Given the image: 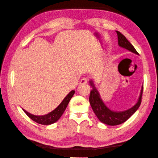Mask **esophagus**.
Segmentation results:
<instances>
[{"mask_svg": "<svg viewBox=\"0 0 158 158\" xmlns=\"http://www.w3.org/2000/svg\"><path fill=\"white\" fill-rule=\"evenodd\" d=\"M87 82V79L86 77H83V78L81 79V85H84V84H86Z\"/></svg>", "mask_w": 158, "mask_h": 158, "instance_id": "34e87169", "label": "esophagus"}]
</instances>
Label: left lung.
<instances>
[{"instance_id": "left-lung-1", "label": "left lung", "mask_w": 158, "mask_h": 158, "mask_svg": "<svg viewBox=\"0 0 158 158\" xmlns=\"http://www.w3.org/2000/svg\"><path fill=\"white\" fill-rule=\"evenodd\" d=\"M116 33H117L118 35V45L120 47L125 48L126 50H128L129 51L131 52L139 55L137 51L135 50L134 46L129 42L125 35H123L122 33L118 31H116ZM89 83L92 87V89L90 92L89 99L90 105H91L92 110L94 112L95 115H97L98 119H99L101 122L106 124V125L115 126L125 123L126 120H127L138 110L139 107L140 106L143 85L141 87V94L138 99V102L133 107L124 111H113L110 110L104 104V103L103 102V101L100 97L99 93L97 91L96 87H95L93 81H90Z\"/></svg>"}]
</instances>
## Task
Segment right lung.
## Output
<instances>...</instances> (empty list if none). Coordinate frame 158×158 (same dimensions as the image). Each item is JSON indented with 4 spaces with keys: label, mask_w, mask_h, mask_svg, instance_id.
I'll use <instances>...</instances> for the list:
<instances>
[{
    "label": "right lung",
    "mask_w": 158,
    "mask_h": 158,
    "mask_svg": "<svg viewBox=\"0 0 158 158\" xmlns=\"http://www.w3.org/2000/svg\"><path fill=\"white\" fill-rule=\"evenodd\" d=\"M75 94L74 90H72V91L70 92L67 96L64 98V100L62 101L61 103L59 104L57 107H56L55 110L52 111V112L49 113L48 114L45 115H32L27 112V110L23 109L24 111V113L27 114L28 117H29L31 120L35 121V123L38 124H41V125H51V124H53L56 123L59 118H61V116L63 114L64 110H66V108L68 106L70 100L73 96Z\"/></svg>",
    "instance_id": "add662e5"
}]
</instances>
